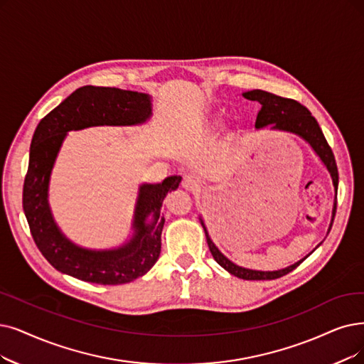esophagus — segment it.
<instances>
[{
  "label": "esophagus",
  "mask_w": 364,
  "mask_h": 364,
  "mask_svg": "<svg viewBox=\"0 0 364 364\" xmlns=\"http://www.w3.org/2000/svg\"><path fill=\"white\" fill-rule=\"evenodd\" d=\"M200 183H201L200 178L197 176V174H194V173L185 174L183 181H182V186L185 188L186 191H194V190H197V188L200 186Z\"/></svg>",
  "instance_id": "34e87169"
}]
</instances>
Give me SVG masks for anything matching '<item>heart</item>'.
I'll use <instances>...</instances> for the list:
<instances>
[{"label": "heart", "mask_w": 364, "mask_h": 364, "mask_svg": "<svg viewBox=\"0 0 364 364\" xmlns=\"http://www.w3.org/2000/svg\"><path fill=\"white\" fill-rule=\"evenodd\" d=\"M218 125H220V118H212V119L206 121V127L208 128H215Z\"/></svg>", "instance_id": "heart-1"}]
</instances>
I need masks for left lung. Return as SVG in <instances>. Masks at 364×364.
Wrapping results in <instances>:
<instances>
[{
	"label": "left lung",
	"mask_w": 364,
	"mask_h": 364,
	"mask_svg": "<svg viewBox=\"0 0 364 364\" xmlns=\"http://www.w3.org/2000/svg\"><path fill=\"white\" fill-rule=\"evenodd\" d=\"M245 98H248L251 101H258L261 105V109L257 114L255 119V129H261L269 127L270 132H285V133H291L294 136H299L300 139H303L306 141L309 146L312 148V151L316 154V156L321 159V163L326 166L327 171L330 173V178L334 186V201H333V210H331V221L328 225L327 232H330L331 225H333V220H334V213H336V196H338V185H339V174H338V167H336V161H334V155L328 146V143L319 128L316 119L311 114V112L301 106L300 103H297L296 100H289V98H282L274 94L261 91V90H254V91H248L242 94ZM200 223L203 225V230H205L206 235V240L209 245L210 254L213 255L215 261L221 267H224L230 274L237 276L240 279H246V281H267V279H276L281 278V276L293 272L297 266H300L304 259H306L316 248L308 254L304 258L299 259L297 263L288 266L285 269H279V270H254V269H246V267H240L237 264L232 263L231 259H228L220 250L218 246L213 243V240L209 236V231L206 228L205 221L200 216Z\"/></svg>",
	"instance_id": "left-lung-1"
}]
</instances>
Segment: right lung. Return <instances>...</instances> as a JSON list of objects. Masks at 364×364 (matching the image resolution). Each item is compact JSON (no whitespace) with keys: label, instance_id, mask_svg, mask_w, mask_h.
Masks as SVG:
<instances>
[{"label":"right lung","instance_id":"right-lung-1","mask_svg":"<svg viewBox=\"0 0 364 364\" xmlns=\"http://www.w3.org/2000/svg\"><path fill=\"white\" fill-rule=\"evenodd\" d=\"M152 116L149 94L105 86H82L37 125L23 183V212L37 248L61 273L85 282L119 285L148 273L161 252L163 200L182 178L141 183L132 221L133 235L110 250H90L71 242L56 224L49 206L50 174L70 132L90 127L141 125Z\"/></svg>","mask_w":364,"mask_h":364}]
</instances>
